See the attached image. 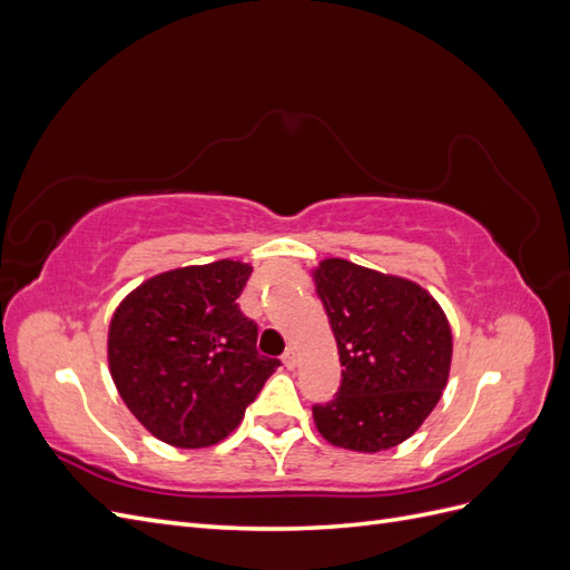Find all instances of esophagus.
<instances>
[{"instance_id": "obj_1", "label": "esophagus", "mask_w": 570, "mask_h": 570, "mask_svg": "<svg viewBox=\"0 0 570 570\" xmlns=\"http://www.w3.org/2000/svg\"><path fill=\"white\" fill-rule=\"evenodd\" d=\"M283 364L292 371V368H297V350L295 347H289L285 354H283Z\"/></svg>"}]
</instances>
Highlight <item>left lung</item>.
I'll return each instance as SVG.
<instances>
[{"label":"left lung","instance_id":"8db88e82","mask_svg":"<svg viewBox=\"0 0 570 570\" xmlns=\"http://www.w3.org/2000/svg\"><path fill=\"white\" fill-rule=\"evenodd\" d=\"M342 364L335 400L314 406L318 433L352 452H383L409 440L450 381L452 327L419 283L347 258L312 271Z\"/></svg>","mask_w":570,"mask_h":570}]
</instances>
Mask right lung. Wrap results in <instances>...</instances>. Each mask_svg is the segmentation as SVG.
Segmentation results:
<instances>
[{
  "instance_id": "right-lung-1",
  "label": "right lung",
  "mask_w": 570,
  "mask_h": 570,
  "mask_svg": "<svg viewBox=\"0 0 570 570\" xmlns=\"http://www.w3.org/2000/svg\"><path fill=\"white\" fill-rule=\"evenodd\" d=\"M252 266L220 258L137 285L116 306L107 358L114 385L149 433L178 450L228 438L278 358L256 352L237 297Z\"/></svg>"
}]
</instances>
